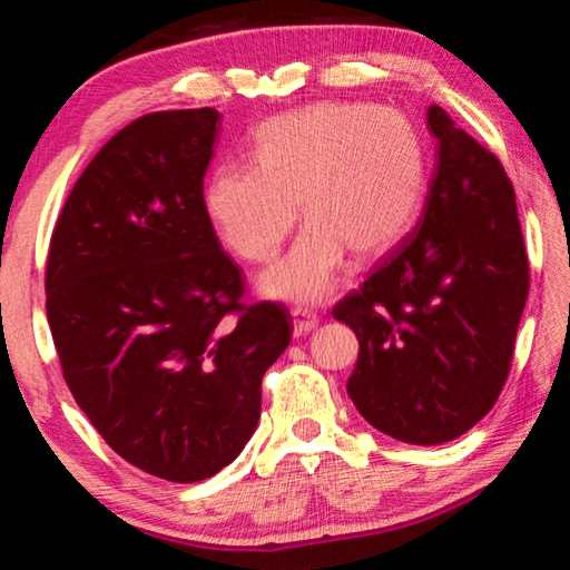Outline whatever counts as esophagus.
<instances>
[{
  "mask_svg": "<svg viewBox=\"0 0 570 570\" xmlns=\"http://www.w3.org/2000/svg\"><path fill=\"white\" fill-rule=\"evenodd\" d=\"M292 320H294V336H304L320 326V316H316L312 308H304V306L292 308Z\"/></svg>",
  "mask_w": 570,
  "mask_h": 570,
  "instance_id": "34e87169",
  "label": "esophagus"
}]
</instances>
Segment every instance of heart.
<instances>
[{
    "label": "heart",
    "mask_w": 570,
    "mask_h": 570,
    "mask_svg": "<svg viewBox=\"0 0 570 570\" xmlns=\"http://www.w3.org/2000/svg\"><path fill=\"white\" fill-rule=\"evenodd\" d=\"M248 163H220L204 186L210 228L230 254L266 264L308 220L294 248L262 276L268 298L320 304L340 284L346 250L387 254L420 214L428 153L407 115L360 102H316L258 125Z\"/></svg>",
    "instance_id": "b5f03b06"
}]
</instances>
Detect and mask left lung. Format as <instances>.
Listing matches in <instances>:
<instances>
[{"label":"left lung","instance_id":"1","mask_svg":"<svg viewBox=\"0 0 570 570\" xmlns=\"http://www.w3.org/2000/svg\"><path fill=\"white\" fill-rule=\"evenodd\" d=\"M438 138L424 214L334 320L360 340L346 382L362 417L410 445L478 424L508 380L528 298L515 190L493 153L430 105Z\"/></svg>","mask_w":570,"mask_h":570}]
</instances>
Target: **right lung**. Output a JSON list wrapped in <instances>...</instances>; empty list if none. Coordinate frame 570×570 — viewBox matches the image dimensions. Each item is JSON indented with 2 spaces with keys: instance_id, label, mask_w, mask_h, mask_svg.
<instances>
[{
  "instance_id": "obj_1",
  "label": "right lung",
  "mask_w": 570,
  "mask_h": 570,
  "mask_svg": "<svg viewBox=\"0 0 570 570\" xmlns=\"http://www.w3.org/2000/svg\"><path fill=\"white\" fill-rule=\"evenodd\" d=\"M220 115L150 112L100 148L57 218L45 292L62 377L130 465L198 482L238 458L262 414V380L292 342L204 210Z\"/></svg>"
}]
</instances>
